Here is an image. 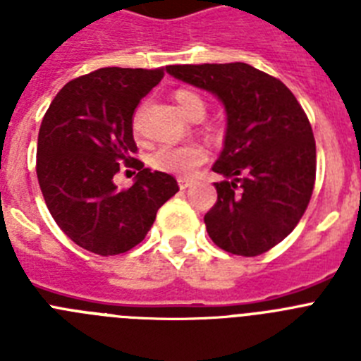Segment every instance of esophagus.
I'll list each match as a JSON object with an SVG mask.
<instances>
[{
    "instance_id": "1",
    "label": "esophagus",
    "mask_w": 361,
    "mask_h": 361,
    "mask_svg": "<svg viewBox=\"0 0 361 361\" xmlns=\"http://www.w3.org/2000/svg\"><path fill=\"white\" fill-rule=\"evenodd\" d=\"M177 183H178V188H180V190H188V188L193 184V180H190V178H184V177H178Z\"/></svg>"
}]
</instances>
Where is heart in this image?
I'll return each mask as SVG.
<instances>
[{
  "label": "heart",
  "instance_id": "obj_1",
  "mask_svg": "<svg viewBox=\"0 0 361 361\" xmlns=\"http://www.w3.org/2000/svg\"><path fill=\"white\" fill-rule=\"evenodd\" d=\"M178 110L183 111L188 119L199 121L206 116V101L193 90H177L175 92ZM145 108H137L132 119V128L139 132ZM208 162V152L206 148L195 142L190 145H162L149 155V164L164 173L178 175V177H193L200 166Z\"/></svg>",
  "mask_w": 361,
  "mask_h": 361
}]
</instances>
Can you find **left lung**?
Here are the masks:
<instances>
[{"instance_id":"left-lung-1","label":"left lung","mask_w":361,"mask_h":361,"mask_svg":"<svg viewBox=\"0 0 361 361\" xmlns=\"http://www.w3.org/2000/svg\"><path fill=\"white\" fill-rule=\"evenodd\" d=\"M168 73L212 92L228 114L213 171L216 202L206 229L220 250L257 257L288 237L309 206L317 178L311 123L280 79L245 63L171 65Z\"/></svg>"}]
</instances>
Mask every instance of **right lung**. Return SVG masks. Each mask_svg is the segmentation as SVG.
<instances>
[{
  "instance_id": "obj_1",
  "label": "right lung",
  "mask_w": 361,
  "mask_h": 361,
  "mask_svg": "<svg viewBox=\"0 0 361 361\" xmlns=\"http://www.w3.org/2000/svg\"><path fill=\"white\" fill-rule=\"evenodd\" d=\"M166 68H99L54 97L37 135L36 173L47 208L66 237L101 257L145 240L159 208L178 191L175 177L145 168L133 141L137 104ZM121 164L140 171L119 190Z\"/></svg>"
}]
</instances>
